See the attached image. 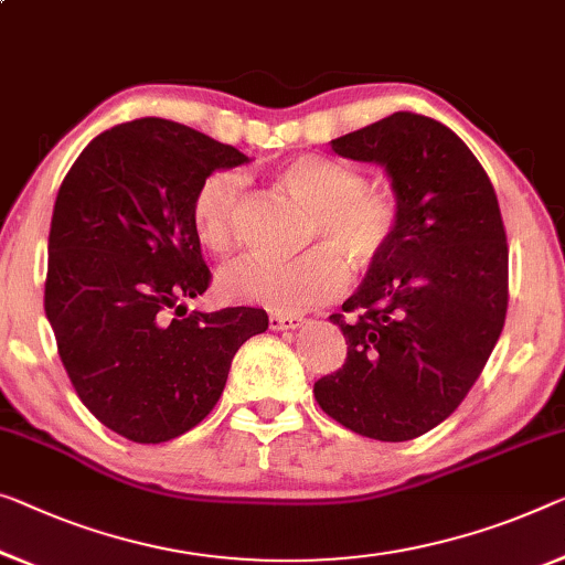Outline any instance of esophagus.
<instances>
[{
  "label": "esophagus",
  "instance_id": "esophagus-1",
  "mask_svg": "<svg viewBox=\"0 0 565 565\" xmlns=\"http://www.w3.org/2000/svg\"><path fill=\"white\" fill-rule=\"evenodd\" d=\"M305 324V319L301 317H291V315H271L268 317V327L276 332L281 330H297V327Z\"/></svg>",
  "mask_w": 565,
  "mask_h": 565
}]
</instances>
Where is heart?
I'll return each instance as SVG.
<instances>
[{"label": "heart", "instance_id": "b5f03b06", "mask_svg": "<svg viewBox=\"0 0 565 565\" xmlns=\"http://www.w3.org/2000/svg\"><path fill=\"white\" fill-rule=\"evenodd\" d=\"M279 182L315 210L311 238L332 246L311 248L291 260L246 256L225 266L217 289L228 301H248L281 315L305 311L334 299L350 281L348 264L373 266L395 233V205L388 195L367 190L363 174L334 159L301 154L279 170ZM246 180L223 170L207 177L192 202V228L205 248L225 254L238 238Z\"/></svg>", "mask_w": 565, "mask_h": 565}]
</instances>
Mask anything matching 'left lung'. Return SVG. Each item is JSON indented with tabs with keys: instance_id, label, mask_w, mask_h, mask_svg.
<instances>
[{
	"instance_id": "8db88e82",
	"label": "left lung",
	"mask_w": 565,
	"mask_h": 565,
	"mask_svg": "<svg viewBox=\"0 0 565 565\" xmlns=\"http://www.w3.org/2000/svg\"><path fill=\"white\" fill-rule=\"evenodd\" d=\"M330 145L383 167L398 221L388 250L330 317L348 360L319 377L315 398L350 431L408 441L457 411L500 340L508 241L498 195L465 141L428 116L395 111Z\"/></svg>"
}]
</instances>
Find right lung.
<instances>
[{"instance_id":"add662e5","label":"right lung","mask_w":565,"mask_h":565,"mask_svg":"<svg viewBox=\"0 0 565 565\" xmlns=\"http://www.w3.org/2000/svg\"><path fill=\"white\" fill-rule=\"evenodd\" d=\"M248 162L147 116L98 134L57 190L45 315L83 406L124 439L162 444L198 426L241 344L268 330L256 307H184L210 284L192 202L210 174Z\"/></svg>"}]
</instances>
